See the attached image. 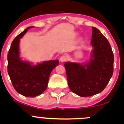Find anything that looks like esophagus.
Segmentation results:
<instances>
[{
  "label": "esophagus",
  "instance_id": "1",
  "mask_svg": "<svg viewBox=\"0 0 124 124\" xmlns=\"http://www.w3.org/2000/svg\"><path fill=\"white\" fill-rule=\"evenodd\" d=\"M67 57H66L65 56H64V55H63V56H62L61 57H60V61H61V62H65V61H67Z\"/></svg>",
  "mask_w": 124,
  "mask_h": 124
}]
</instances>
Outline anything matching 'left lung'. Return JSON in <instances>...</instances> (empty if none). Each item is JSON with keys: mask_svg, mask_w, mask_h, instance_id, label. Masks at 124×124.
<instances>
[{"mask_svg": "<svg viewBox=\"0 0 124 124\" xmlns=\"http://www.w3.org/2000/svg\"><path fill=\"white\" fill-rule=\"evenodd\" d=\"M92 29L93 50L89 61L82 64L71 62L64 64L70 89L82 97L102 92L113 72L114 56L109 42L98 29Z\"/></svg>", "mask_w": 124, "mask_h": 124, "instance_id": "obj_1", "label": "left lung"}]
</instances>
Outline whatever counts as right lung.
Segmentation results:
<instances>
[{"mask_svg":"<svg viewBox=\"0 0 124 124\" xmlns=\"http://www.w3.org/2000/svg\"><path fill=\"white\" fill-rule=\"evenodd\" d=\"M32 27H28L14 38L8 54V72L12 85L18 93L27 97L43 93L47 87L51 72L59 65L58 60H51L34 65L20 57V39Z\"/></svg>","mask_w":124,"mask_h":124,"instance_id":"add662e5","label":"right lung"}]
</instances>
